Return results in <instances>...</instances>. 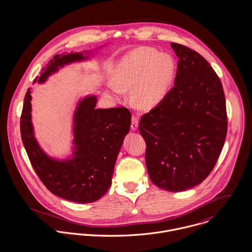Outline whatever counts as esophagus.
<instances>
[{
	"mask_svg": "<svg viewBox=\"0 0 252 252\" xmlns=\"http://www.w3.org/2000/svg\"><path fill=\"white\" fill-rule=\"evenodd\" d=\"M139 126V118L136 115L132 116V124H131V129L133 131H137Z\"/></svg>",
	"mask_w": 252,
	"mask_h": 252,
	"instance_id": "esophagus-1",
	"label": "esophagus"
}]
</instances>
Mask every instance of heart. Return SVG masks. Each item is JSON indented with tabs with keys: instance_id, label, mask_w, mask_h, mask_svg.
I'll return each mask as SVG.
<instances>
[{
	"instance_id": "heart-1",
	"label": "heart",
	"mask_w": 252,
	"mask_h": 252,
	"mask_svg": "<svg viewBox=\"0 0 252 252\" xmlns=\"http://www.w3.org/2000/svg\"><path fill=\"white\" fill-rule=\"evenodd\" d=\"M176 72V61L169 53L139 47L122 57L111 75L110 95L132 91L133 102L144 109L157 107L168 95Z\"/></svg>"
}]
</instances>
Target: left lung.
<instances>
[{"instance_id":"8db88e82","label":"left lung","mask_w":252,"mask_h":252,"mask_svg":"<svg viewBox=\"0 0 252 252\" xmlns=\"http://www.w3.org/2000/svg\"><path fill=\"white\" fill-rule=\"evenodd\" d=\"M171 46L179 57L175 85L142 116L139 130L150 180L180 192L200 184L215 168L226 139L227 113L221 81L208 61L187 46Z\"/></svg>"}]
</instances>
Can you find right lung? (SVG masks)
I'll use <instances>...</instances> for the list:
<instances>
[{
  "instance_id": "right-lung-1",
  "label": "right lung",
  "mask_w": 252,
  "mask_h": 252,
  "mask_svg": "<svg viewBox=\"0 0 252 252\" xmlns=\"http://www.w3.org/2000/svg\"><path fill=\"white\" fill-rule=\"evenodd\" d=\"M90 52L55 55L34 80L43 83L65 65L88 60ZM32 89L24 98L20 132L35 172L54 195L79 204L102 198L111 185L115 162L131 126L126 108H96L97 97L88 95L78 101L72 119V155L66 159L49 156L37 143L32 123Z\"/></svg>"
}]
</instances>
